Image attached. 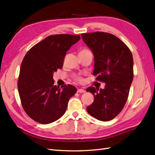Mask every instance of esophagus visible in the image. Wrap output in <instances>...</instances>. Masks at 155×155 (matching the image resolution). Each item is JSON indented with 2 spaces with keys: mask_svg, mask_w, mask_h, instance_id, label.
<instances>
[{
  "mask_svg": "<svg viewBox=\"0 0 155 155\" xmlns=\"http://www.w3.org/2000/svg\"><path fill=\"white\" fill-rule=\"evenodd\" d=\"M85 91L84 89H83V88H78L77 90V93H84Z\"/></svg>",
  "mask_w": 155,
  "mask_h": 155,
  "instance_id": "1",
  "label": "esophagus"
}]
</instances>
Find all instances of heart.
Here are the masks:
<instances>
[{"mask_svg": "<svg viewBox=\"0 0 155 155\" xmlns=\"http://www.w3.org/2000/svg\"><path fill=\"white\" fill-rule=\"evenodd\" d=\"M86 51H88V50H87V49H83V50H81L80 51L79 53H81V52H86ZM74 79L77 81V82H79V83H81L82 81H83V78H82L80 76H78V75H76L74 77Z\"/></svg>", "mask_w": 155, "mask_h": 155, "instance_id": "obj_1", "label": "heart"}]
</instances>
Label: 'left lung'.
I'll return each mask as SVG.
<instances>
[{
    "label": "left lung",
    "instance_id": "1",
    "mask_svg": "<svg viewBox=\"0 0 155 155\" xmlns=\"http://www.w3.org/2000/svg\"><path fill=\"white\" fill-rule=\"evenodd\" d=\"M93 52V74L105 83L103 89L87 88L94 95V102L87 107L88 113L101 121L116 117L127 101L133 80V58L130 49L119 38L110 33L95 32L81 35Z\"/></svg>",
    "mask_w": 155,
    "mask_h": 155
}]
</instances>
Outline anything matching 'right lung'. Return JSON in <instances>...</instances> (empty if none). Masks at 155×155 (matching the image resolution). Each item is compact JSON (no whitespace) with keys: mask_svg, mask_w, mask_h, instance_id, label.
I'll return each instance as SVG.
<instances>
[{"mask_svg":"<svg viewBox=\"0 0 155 155\" xmlns=\"http://www.w3.org/2000/svg\"><path fill=\"white\" fill-rule=\"evenodd\" d=\"M79 35L48 36L25 56L20 69L18 90L22 106L32 120L49 124L65 113L68 102L77 93L71 84L54 85V72L61 69L67 52L80 40Z\"/></svg>","mask_w":155,"mask_h":155,"instance_id":"add662e5","label":"right lung"}]
</instances>
